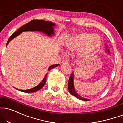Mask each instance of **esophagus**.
<instances>
[{"instance_id":"34e87169","label":"esophagus","mask_w":123,"mask_h":123,"mask_svg":"<svg viewBox=\"0 0 123 123\" xmlns=\"http://www.w3.org/2000/svg\"><path fill=\"white\" fill-rule=\"evenodd\" d=\"M69 63V62H68L67 60H63L62 61V65L65 64V63Z\"/></svg>"}]
</instances>
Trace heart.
<instances>
[{"mask_svg": "<svg viewBox=\"0 0 123 123\" xmlns=\"http://www.w3.org/2000/svg\"><path fill=\"white\" fill-rule=\"evenodd\" d=\"M101 46V38L97 34L81 32L70 37L66 43V49L70 52L78 50L81 59H88L97 52Z\"/></svg>", "mask_w": 123, "mask_h": 123, "instance_id": "heart-1", "label": "heart"}]
</instances>
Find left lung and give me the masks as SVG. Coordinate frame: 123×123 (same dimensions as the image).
Segmentation results:
<instances>
[{
    "label": "left lung",
    "mask_w": 123,
    "mask_h": 123,
    "mask_svg": "<svg viewBox=\"0 0 123 123\" xmlns=\"http://www.w3.org/2000/svg\"><path fill=\"white\" fill-rule=\"evenodd\" d=\"M105 46L106 47V52H107L108 54H110V51H109V49H108V46L105 45ZM68 89H69V92H70V93L73 95L75 97H77V98L80 99L81 100H83V101H89V99L88 98H85L82 97V96H81L80 94H78L77 92L76 91L74 88V73L73 72V73L71 74L70 78H69V82H68Z\"/></svg>",
    "instance_id": "1"
}]
</instances>
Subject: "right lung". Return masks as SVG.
<instances>
[{"instance_id": "1", "label": "right lung", "mask_w": 123, "mask_h": 123, "mask_svg": "<svg viewBox=\"0 0 123 123\" xmlns=\"http://www.w3.org/2000/svg\"><path fill=\"white\" fill-rule=\"evenodd\" d=\"M55 26V23H53L51 22L45 21L43 20H33L30 21L29 23H26L21 27L19 28L16 32L13 33L9 38L7 43V46L9 43V42L13 39L14 38L17 37L18 35L22 33V32L24 31H39L42 32L45 34H46L48 37H51L52 35H54L55 33L54 32V27ZM59 65V64H54L53 65L49 66L47 69V70L50 71L51 69L53 68L57 67ZM47 74L45 75L43 80L41 82L38 84L37 86L34 87V88L30 89L27 90H19L20 91L23 92L25 93H33L37 92L41 89L43 88L46 83V80Z\"/></svg>"}]
</instances>
